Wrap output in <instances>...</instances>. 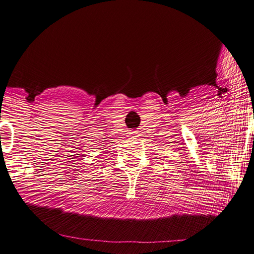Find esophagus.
<instances>
[{
	"mask_svg": "<svg viewBox=\"0 0 254 254\" xmlns=\"http://www.w3.org/2000/svg\"><path fill=\"white\" fill-rule=\"evenodd\" d=\"M130 135H131V137H138V136H137V132L136 131L130 132Z\"/></svg>",
	"mask_w": 254,
	"mask_h": 254,
	"instance_id": "34e87169",
	"label": "esophagus"
}]
</instances>
